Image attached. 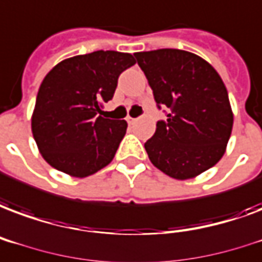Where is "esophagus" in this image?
<instances>
[{
  "label": "esophagus",
  "mask_w": 262,
  "mask_h": 262,
  "mask_svg": "<svg viewBox=\"0 0 262 262\" xmlns=\"http://www.w3.org/2000/svg\"><path fill=\"white\" fill-rule=\"evenodd\" d=\"M127 121H128V124H134L135 121H137V119H134V117H131V116H127Z\"/></svg>",
  "instance_id": "1"
}]
</instances>
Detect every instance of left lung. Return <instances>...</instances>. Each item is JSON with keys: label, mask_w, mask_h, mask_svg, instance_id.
<instances>
[{"label": "left lung", "mask_w": 262, "mask_h": 262, "mask_svg": "<svg viewBox=\"0 0 262 262\" xmlns=\"http://www.w3.org/2000/svg\"><path fill=\"white\" fill-rule=\"evenodd\" d=\"M167 119L145 142L153 166L176 180H189L215 166L233 125L225 84L211 64L182 49L135 54Z\"/></svg>", "instance_id": "obj_1"}]
</instances>
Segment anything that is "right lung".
Segmentation results:
<instances>
[{
    "label": "right lung",
    "mask_w": 262,
    "mask_h": 262,
    "mask_svg": "<svg viewBox=\"0 0 262 262\" xmlns=\"http://www.w3.org/2000/svg\"><path fill=\"white\" fill-rule=\"evenodd\" d=\"M133 64L131 54L95 51L64 59L45 76L31 131L49 166L84 178L113 160L127 121L106 119L101 107L115 95L120 74Z\"/></svg>",
    "instance_id": "obj_1"
}]
</instances>
